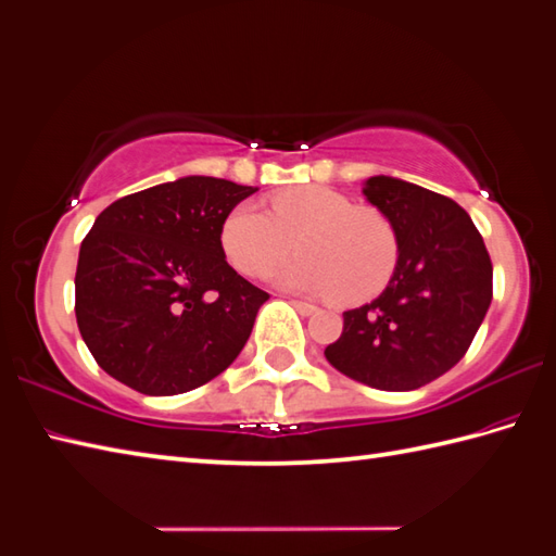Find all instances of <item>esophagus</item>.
<instances>
[{
  "label": "esophagus",
  "instance_id": "esophagus-1",
  "mask_svg": "<svg viewBox=\"0 0 556 556\" xmlns=\"http://www.w3.org/2000/svg\"><path fill=\"white\" fill-rule=\"evenodd\" d=\"M290 304L298 309L302 316H312L316 312V306L309 304V302H302V300H290Z\"/></svg>",
  "mask_w": 556,
  "mask_h": 556
}]
</instances>
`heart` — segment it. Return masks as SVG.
Returning <instances> with one entry per match:
<instances>
[{
  "instance_id": "heart-1",
  "label": "heart",
  "mask_w": 556,
  "mask_h": 556,
  "mask_svg": "<svg viewBox=\"0 0 556 556\" xmlns=\"http://www.w3.org/2000/svg\"><path fill=\"white\" fill-rule=\"evenodd\" d=\"M292 240L300 254L270 268L268 280L294 292L338 294L342 302L376 298L400 262L392 220L374 206H354L350 197L326 185L274 194L268 214L240 202L218 228L220 252L244 276L262 274Z\"/></svg>"
}]
</instances>
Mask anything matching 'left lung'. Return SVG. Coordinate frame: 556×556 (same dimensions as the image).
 <instances>
[{"label": "left lung", "instance_id": "obj_1", "mask_svg": "<svg viewBox=\"0 0 556 556\" xmlns=\"http://www.w3.org/2000/svg\"><path fill=\"white\" fill-rule=\"evenodd\" d=\"M364 197L400 238V262L374 302L344 312L326 359L378 390H416L466 354L492 302V264L471 216L433 190L390 176Z\"/></svg>", "mask_w": 556, "mask_h": 556}]
</instances>
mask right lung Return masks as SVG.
Masks as SVG:
<instances>
[{"label":"right lung","instance_id":"obj_1","mask_svg":"<svg viewBox=\"0 0 556 556\" xmlns=\"http://www.w3.org/2000/svg\"><path fill=\"white\" fill-rule=\"evenodd\" d=\"M254 192L188 176L121 197L97 216L78 254L76 318L111 378L164 397L238 359L268 294L228 266L218 228Z\"/></svg>","mask_w":556,"mask_h":556}]
</instances>
